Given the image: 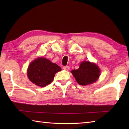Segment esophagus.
Returning <instances> with one entry per match:
<instances>
[{"instance_id": "1", "label": "esophagus", "mask_w": 129, "mask_h": 129, "mask_svg": "<svg viewBox=\"0 0 129 129\" xmlns=\"http://www.w3.org/2000/svg\"><path fill=\"white\" fill-rule=\"evenodd\" d=\"M63 69L68 71V70H70V67L69 66H65V67H63Z\"/></svg>"}]
</instances>
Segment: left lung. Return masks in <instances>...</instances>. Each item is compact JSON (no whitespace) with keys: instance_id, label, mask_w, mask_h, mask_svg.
<instances>
[{"instance_id":"8db88e82","label":"left lung","mask_w":129,"mask_h":129,"mask_svg":"<svg viewBox=\"0 0 129 129\" xmlns=\"http://www.w3.org/2000/svg\"><path fill=\"white\" fill-rule=\"evenodd\" d=\"M71 73L78 83L83 86L95 83L100 75L98 65L90 61L82 62L78 69L72 70Z\"/></svg>"}]
</instances>
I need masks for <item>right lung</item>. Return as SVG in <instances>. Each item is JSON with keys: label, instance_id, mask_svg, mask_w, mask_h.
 I'll use <instances>...</instances> for the list:
<instances>
[{"label": "right lung", "instance_id": "add662e5", "mask_svg": "<svg viewBox=\"0 0 129 129\" xmlns=\"http://www.w3.org/2000/svg\"><path fill=\"white\" fill-rule=\"evenodd\" d=\"M61 70L56 64L42 57L33 60L27 70L30 81L37 86L44 87L53 81L55 74Z\"/></svg>", "mask_w": 129, "mask_h": 129}]
</instances>
